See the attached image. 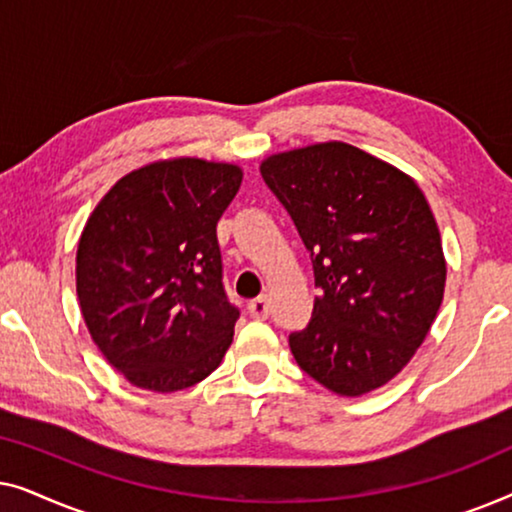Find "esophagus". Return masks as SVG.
<instances>
[{"instance_id":"obj_1","label":"esophagus","mask_w":512,"mask_h":512,"mask_svg":"<svg viewBox=\"0 0 512 512\" xmlns=\"http://www.w3.org/2000/svg\"><path fill=\"white\" fill-rule=\"evenodd\" d=\"M270 312H272L270 300L265 298V296H258L256 300H251V303H249V314H251V319H268V317H270Z\"/></svg>"}]
</instances>
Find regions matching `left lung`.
<instances>
[{"mask_svg": "<svg viewBox=\"0 0 512 512\" xmlns=\"http://www.w3.org/2000/svg\"><path fill=\"white\" fill-rule=\"evenodd\" d=\"M263 181L310 251L312 319L291 354L338 396H363L401 373L431 331L447 265L422 188L345 142L303 146L261 163Z\"/></svg>", "mask_w": 512, "mask_h": 512, "instance_id": "1", "label": "left lung"}]
</instances>
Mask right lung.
Returning a JSON list of instances; mask_svg holds the SVG:
<instances>
[{
  "mask_svg": "<svg viewBox=\"0 0 512 512\" xmlns=\"http://www.w3.org/2000/svg\"><path fill=\"white\" fill-rule=\"evenodd\" d=\"M242 170L202 158L132 170L97 202L76 249L90 338L139 389L172 394L219 368L240 310L221 282L216 223Z\"/></svg>",
  "mask_w": 512,
  "mask_h": 512,
  "instance_id": "obj_1",
  "label": "right lung"
}]
</instances>
